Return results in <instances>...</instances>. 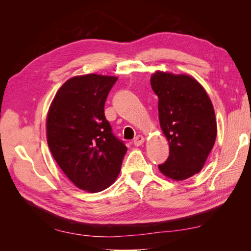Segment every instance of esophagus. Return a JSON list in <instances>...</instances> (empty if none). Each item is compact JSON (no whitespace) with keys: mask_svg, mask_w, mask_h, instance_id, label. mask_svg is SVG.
Returning a JSON list of instances; mask_svg holds the SVG:
<instances>
[{"mask_svg":"<svg viewBox=\"0 0 251 251\" xmlns=\"http://www.w3.org/2000/svg\"><path fill=\"white\" fill-rule=\"evenodd\" d=\"M133 142H134V144L136 147H139V146H141V144L144 142V137L142 135H138V136H136V137L134 138V140H133Z\"/></svg>","mask_w":251,"mask_h":251,"instance_id":"obj_1","label":"esophagus"}]
</instances>
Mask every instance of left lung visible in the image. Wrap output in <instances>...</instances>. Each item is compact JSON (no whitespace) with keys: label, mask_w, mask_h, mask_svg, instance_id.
<instances>
[{"label":"left lung","mask_w":251,"mask_h":251,"mask_svg":"<svg viewBox=\"0 0 251 251\" xmlns=\"http://www.w3.org/2000/svg\"><path fill=\"white\" fill-rule=\"evenodd\" d=\"M158 96L160 126L170 144V156L158 168L181 181L198 174L214 147L217 121L204 88L189 75L157 71L151 77Z\"/></svg>","instance_id":"left-lung-1"}]
</instances>
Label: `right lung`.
Returning a JSON list of instances; mask_svg holds the SVG:
<instances>
[{
  "mask_svg": "<svg viewBox=\"0 0 251 251\" xmlns=\"http://www.w3.org/2000/svg\"><path fill=\"white\" fill-rule=\"evenodd\" d=\"M116 80L98 74L68 79L48 112L47 141L53 158L74 185L90 193L112 185L127 151L104 116V102Z\"/></svg>",
  "mask_w": 251,
  "mask_h": 251,
  "instance_id": "obj_1",
  "label": "right lung"
}]
</instances>
